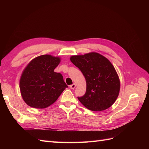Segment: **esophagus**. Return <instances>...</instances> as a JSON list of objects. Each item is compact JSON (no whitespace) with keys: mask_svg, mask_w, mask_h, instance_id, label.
I'll list each match as a JSON object with an SVG mask.
<instances>
[{"mask_svg":"<svg viewBox=\"0 0 149 149\" xmlns=\"http://www.w3.org/2000/svg\"><path fill=\"white\" fill-rule=\"evenodd\" d=\"M70 88L71 89H74L75 88V87H76V84H71V85H70Z\"/></svg>","mask_w":149,"mask_h":149,"instance_id":"34e87169","label":"esophagus"}]
</instances>
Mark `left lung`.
<instances>
[{
    "mask_svg": "<svg viewBox=\"0 0 149 149\" xmlns=\"http://www.w3.org/2000/svg\"><path fill=\"white\" fill-rule=\"evenodd\" d=\"M70 60L82 72L86 81V93L78 97L82 104L94 111H104L113 104L119 96L120 81L111 63L94 52L73 56Z\"/></svg>",
    "mask_w": 149,
    "mask_h": 149,
    "instance_id": "1",
    "label": "left lung"
}]
</instances>
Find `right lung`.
Listing matches in <instances>:
<instances>
[{"label": "right lung", "instance_id": "add662e5", "mask_svg": "<svg viewBox=\"0 0 149 149\" xmlns=\"http://www.w3.org/2000/svg\"><path fill=\"white\" fill-rule=\"evenodd\" d=\"M60 61L59 58L44 55L34 58L25 68L20 89L26 104L37 109L46 108L68 88L62 74L54 71Z\"/></svg>", "mask_w": 149, "mask_h": 149}]
</instances>
